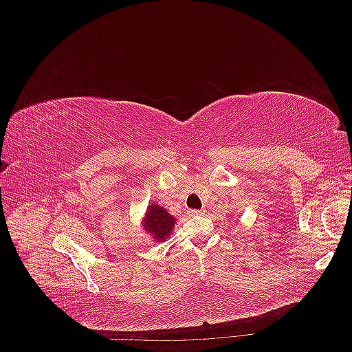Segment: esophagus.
<instances>
[{
  "label": "esophagus",
  "instance_id": "34e87169",
  "mask_svg": "<svg viewBox=\"0 0 352 352\" xmlns=\"http://www.w3.org/2000/svg\"><path fill=\"white\" fill-rule=\"evenodd\" d=\"M188 212L190 216H197V214H202V210H189Z\"/></svg>",
  "mask_w": 352,
  "mask_h": 352
}]
</instances>
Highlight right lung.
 <instances>
[{
  "instance_id": "1",
  "label": "right lung",
  "mask_w": 352,
  "mask_h": 352,
  "mask_svg": "<svg viewBox=\"0 0 352 352\" xmlns=\"http://www.w3.org/2000/svg\"><path fill=\"white\" fill-rule=\"evenodd\" d=\"M175 226V217L170 216L166 210L153 204L146 211L144 228L151 233L157 241H164Z\"/></svg>"
}]
</instances>
